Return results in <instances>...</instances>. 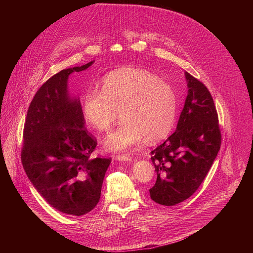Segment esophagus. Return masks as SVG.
<instances>
[{
  "label": "esophagus",
  "mask_w": 253,
  "mask_h": 253,
  "mask_svg": "<svg viewBox=\"0 0 253 253\" xmlns=\"http://www.w3.org/2000/svg\"><path fill=\"white\" fill-rule=\"evenodd\" d=\"M119 161H131L132 160V156L130 154H119L117 157H116Z\"/></svg>",
  "instance_id": "obj_1"
}]
</instances>
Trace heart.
Masks as SVG:
<instances>
[{
    "mask_svg": "<svg viewBox=\"0 0 253 253\" xmlns=\"http://www.w3.org/2000/svg\"><path fill=\"white\" fill-rule=\"evenodd\" d=\"M177 110L174 89L145 69L122 68L104 77L101 91L86 93L83 115L98 132L109 131L118 116L119 127L108 136V150H125L145 137L149 143L164 139L172 130Z\"/></svg>",
    "mask_w": 253,
    "mask_h": 253,
    "instance_id": "heart-1",
    "label": "heart"
}]
</instances>
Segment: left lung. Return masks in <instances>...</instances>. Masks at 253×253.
<instances>
[{
	"instance_id": "8db88e82",
	"label": "left lung",
	"mask_w": 253,
	"mask_h": 253,
	"mask_svg": "<svg viewBox=\"0 0 253 253\" xmlns=\"http://www.w3.org/2000/svg\"><path fill=\"white\" fill-rule=\"evenodd\" d=\"M188 94L175 132L151 151L157 172L150 197L173 206L189 198L203 182L221 145L218 115L206 86L185 72Z\"/></svg>"
}]
</instances>
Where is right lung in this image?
Wrapping results in <instances>:
<instances>
[{"instance_id":"1","label":"right lung","mask_w":253,"mask_h":253,"mask_svg":"<svg viewBox=\"0 0 253 253\" xmlns=\"http://www.w3.org/2000/svg\"><path fill=\"white\" fill-rule=\"evenodd\" d=\"M64 69L35 94L27 112L21 160L30 181L55 209L84 215L98 204L111 158H92L97 140L84 126L79 99L71 98L67 82L73 72Z\"/></svg>"}]
</instances>
